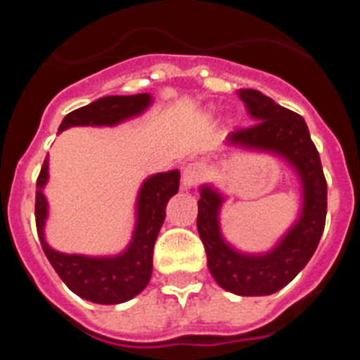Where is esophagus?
Wrapping results in <instances>:
<instances>
[{"label":"esophagus","instance_id":"34e87169","mask_svg":"<svg viewBox=\"0 0 360 360\" xmlns=\"http://www.w3.org/2000/svg\"><path fill=\"white\" fill-rule=\"evenodd\" d=\"M205 174H207V167H205V164H202V162H193V164H189L186 169H184V174H182L184 187L187 189V187L198 186L203 178H205Z\"/></svg>","mask_w":360,"mask_h":360}]
</instances>
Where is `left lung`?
<instances>
[{"instance_id": "left-lung-1", "label": "left lung", "mask_w": 360, "mask_h": 360, "mask_svg": "<svg viewBox=\"0 0 360 360\" xmlns=\"http://www.w3.org/2000/svg\"><path fill=\"white\" fill-rule=\"evenodd\" d=\"M238 97L254 124L232 131L227 141L287 158L303 182V212L281 243L263 256L240 254L225 243L218 224L221 196L211 187H202L196 225L207 266L219 287L238 295H269L288 285L316 252L326 221V178L303 117L257 90H240Z\"/></svg>"}]
</instances>
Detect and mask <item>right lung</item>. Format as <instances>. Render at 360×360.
<instances>
[{
    "label": "right lung",
    "mask_w": 360,
    "mask_h": 360,
    "mask_svg": "<svg viewBox=\"0 0 360 360\" xmlns=\"http://www.w3.org/2000/svg\"><path fill=\"white\" fill-rule=\"evenodd\" d=\"M151 103L148 94L111 95L70 111L59 131L72 126H113L139 115ZM49 180V160L43 162L36 184V227L41 247L66 287L82 299L98 304H119L129 301L148 287L153 272V247L165 219V205L178 193L180 173H158L148 178L139 193L136 227L129 249L115 257L70 256L50 249L44 241L46 200L43 187Z\"/></svg>",
    "instance_id": "obj_1"
}]
</instances>
